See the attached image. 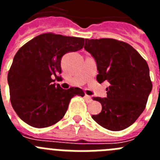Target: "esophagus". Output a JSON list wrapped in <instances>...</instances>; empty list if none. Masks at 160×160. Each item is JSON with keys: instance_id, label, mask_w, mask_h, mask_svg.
Wrapping results in <instances>:
<instances>
[{"instance_id": "obj_1", "label": "esophagus", "mask_w": 160, "mask_h": 160, "mask_svg": "<svg viewBox=\"0 0 160 160\" xmlns=\"http://www.w3.org/2000/svg\"><path fill=\"white\" fill-rule=\"evenodd\" d=\"M85 98H86V100H87L88 102H90L92 101V98H91V96H89L87 95V94H86V95H85Z\"/></svg>"}]
</instances>
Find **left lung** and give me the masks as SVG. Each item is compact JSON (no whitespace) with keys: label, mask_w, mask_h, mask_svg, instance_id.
<instances>
[{"label":"left lung","mask_w":160,"mask_h":160,"mask_svg":"<svg viewBox=\"0 0 160 160\" xmlns=\"http://www.w3.org/2000/svg\"><path fill=\"white\" fill-rule=\"evenodd\" d=\"M85 49L97 63L99 83L107 81V98H94L102 111L92 118L102 128L118 131L140 116L152 90L146 60L128 43L113 38L86 39Z\"/></svg>","instance_id":"1"}]
</instances>
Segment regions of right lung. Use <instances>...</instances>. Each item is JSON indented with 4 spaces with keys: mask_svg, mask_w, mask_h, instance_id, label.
Segmentation results:
<instances>
[{
    "mask_svg": "<svg viewBox=\"0 0 160 160\" xmlns=\"http://www.w3.org/2000/svg\"><path fill=\"white\" fill-rule=\"evenodd\" d=\"M82 38L53 32L38 35L20 48L8 73L12 107L31 127L48 128L64 117L73 96L85 95L78 87L68 90L55 84L60 80L63 55L81 49Z\"/></svg>",
    "mask_w": 160,
    "mask_h": 160,
    "instance_id": "add662e5",
    "label": "right lung"
}]
</instances>
